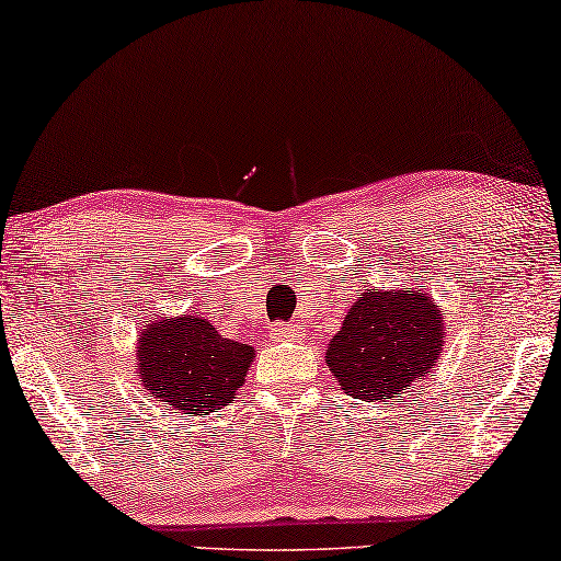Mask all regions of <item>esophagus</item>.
Segmentation results:
<instances>
[{
	"mask_svg": "<svg viewBox=\"0 0 561 561\" xmlns=\"http://www.w3.org/2000/svg\"><path fill=\"white\" fill-rule=\"evenodd\" d=\"M271 337L278 343H296V341H300V325L275 323V325H271Z\"/></svg>",
	"mask_w": 561,
	"mask_h": 561,
	"instance_id": "1",
	"label": "esophagus"
}]
</instances>
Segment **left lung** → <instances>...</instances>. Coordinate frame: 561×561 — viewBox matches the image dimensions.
Instances as JSON below:
<instances>
[{"mask_svg":"<svg viewBox=\"0 0 561 561\" xmlns=\"http://www.w3.org/2000/svg\"><path fill=\"white\" fill-rule=\"evenodd\" d=\"M443 316L425 290L363 293L330 341L325 363L351 398L388 405L433 370L445 343Z\"/></svg>","mask_w":561,"mask_h":561,"instance_id":"1","label":"left lung"}]
</instances>
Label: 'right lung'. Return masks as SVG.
<instances>
[{
	"label": "right lung",
	"mask_w": 561,
	"mask_h": 561,
	"mask_svg": "<svg viewBox=\"0 0 561 561\" xmlns=\"http://www.w3.org/2000/svg\"><path fill=\"white\" fill-rule=\"evenodd\" d=\"M139 375L151 398L179 415L214 412L245 382L255 351L198 316L151 320L139 335Z\"/></svg>",
	"instance_id": "right-lung-1"
}]
</instances>
